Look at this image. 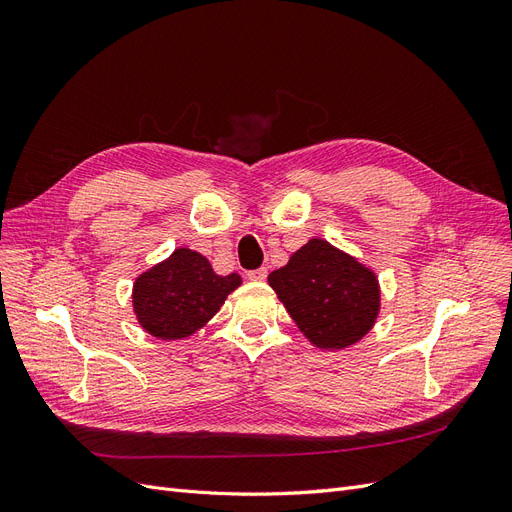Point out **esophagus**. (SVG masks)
<instances>
[{
	"label": "esophagus",
	"instance_id": "obj_1",
	"mask_svg": "<svg viewBox=\"0 0 512 512\" xmlns=\"http://www.w3.org/2000/svg\"><path fill=\"white\" fill-rule=\"evenodd\" d=\"M247 277H250L252 282H265V280H267V269H256V271H250V273H247Z\"/></svg>",
	"mask_w": 512,
	"mask_h": 512
}]
</instances>
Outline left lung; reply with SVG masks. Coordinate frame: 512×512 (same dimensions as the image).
<instances>
[{
    "mask_svg": "<svg viewBox=\"0 0 512 512\" xmlns=\"http://www.w3.org/2000/svg\"><path fill=\"white\" fill-rule=\"evenodd\" d=\"M269 286L312 346L344 350L374 329L380 314V282L374 269L312 237L269 275Z\"/></svg>",
    "mask_w": 512,
    "mask_h": 512,
    "instance_id": "obj_1",
    "label": "left lung"
}]
</instances>
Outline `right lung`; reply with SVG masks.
I'll list each match as a JSON object with an SVG mask.
<instances>
[{
	"label": "right lung",
	"mask_w": 512,
	"mask_h": 512,
	"mask_svg": "<svg viewBox=\"0 0 512 512\" xmlns=\"http://www.w3.org/2000/svg\"><path fill=\"white\" fill-rule=\"evenodd\" d=\"M241 284L239 273L218 275L203 254L177 247L136 277L132 309L143 331L173 342L203 329Z\"/></svg>",
	"instance_id": "obj_1"
}]
</instances>
